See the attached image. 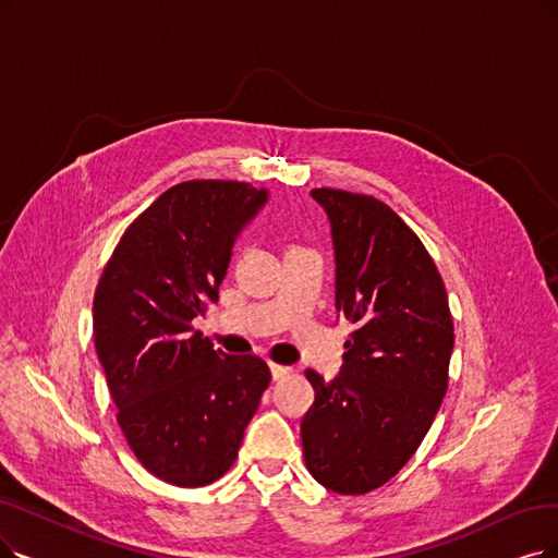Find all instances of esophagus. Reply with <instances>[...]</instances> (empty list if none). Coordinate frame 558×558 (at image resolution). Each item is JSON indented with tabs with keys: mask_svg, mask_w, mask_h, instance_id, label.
Wrapping results in <instances>:
<instances>
[{
	"mask_svg": "<svg viewBox=\"0 0 558 558\" xmlns=\"http://www.w3.org/2000/svg\"><path fill=\"white\" fill-rule=\"evenodd\" d=\"M270 371H272V377H275V380H283V377L291 375V368H288V366H281V364H272V366H270Z\"/></svg>",
	"mask_w": 558,
	"mask_h": 558,
	"instance_id": "34e87169",
	"label": "esophagus"
}]
</instances>
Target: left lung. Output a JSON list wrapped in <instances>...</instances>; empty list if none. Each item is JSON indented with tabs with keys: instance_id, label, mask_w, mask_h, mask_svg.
<instances>
[{
	"instance_id": "1",
	"label": "left lung",
	"mask_w": 558,
	"mask_h": 558,
	"mask_svg": "<svg viewBox=\"0 0 558 558\" xmlns=\"http://www.w3.org/2000/svg\"><path fill=\"white\" fill-rule=\"evenodd\" d=\"M337 311L354 325L333 380L306 368L316 391L302 418L306 470L339 495H366L414 456L449 387L453 320L447 288L416 233L387 204L320 187Z\"/></svg>"
}]
</instances>
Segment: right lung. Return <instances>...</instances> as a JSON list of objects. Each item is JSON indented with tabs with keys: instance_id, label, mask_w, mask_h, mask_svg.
<instances>
[{
	"instance_id": "obj_1",
	"label": "right lung",
	"mask_w": 558,
	"mask_h": 558,
	"mask_svg": "<svg viewBox=\"0 0 558 558\" xmlns=\"http://www.w3.org/2000/svg\"><path fill=\"white\" fill-rule=\"evenodd\" d=\"M267 204L238 181L173 185L128 227L94 298V339L119 426L146 470L202 487L235 462L272 375L192 320L219 300L233 244Z\"/></svg>"
}]
</instances>
